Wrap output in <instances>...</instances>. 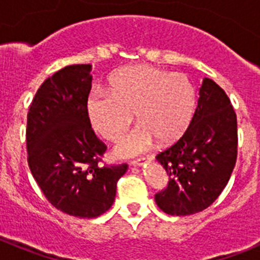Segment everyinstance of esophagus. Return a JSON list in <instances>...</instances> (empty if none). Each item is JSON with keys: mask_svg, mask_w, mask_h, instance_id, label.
Masks as SVG:
<instances>
[{"mask_svg": "<svg viewBox=\"0 0 260 260\" xmlns=\"http://www.w3.org/2000/svg\"><path fill=\"white\" fill-rule=\"evenodd\" d=\"M144 160H146V158H144V157L135 158V160H132V161H130V164L134 165V167H138V165H142V162H143ZM147 160H152V156H150V157L147 158Z\"/></svg>", "mask_w": 260, "mask_h": 260, "instance_id": "34e87169", "label": "esophagus"}]
</instances>
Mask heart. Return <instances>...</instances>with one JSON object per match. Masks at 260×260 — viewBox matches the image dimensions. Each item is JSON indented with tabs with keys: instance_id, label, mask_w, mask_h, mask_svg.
Instances as JSON below:
<instances>
[{
	"instance_id": "1",
	"label": "heart",
	"mask_w": 260,
	"mask_h": 260,
	"mask_svg": "<svg viewBox=\"0 0 260 260\" xmlns=\"http://www.w3.org/2000/svg\"><path fill=\"white\" fill-rule=\"evenodd\" d=\"M197 103L191 80L151 65L123 68L109 79L107 89L95 88L87 99V114L95 132L108 141H119L137 113L141 125L117 146L133 156L148 150L153 141L172 143L189 126Z\"/></svg>"
}]
</instances>
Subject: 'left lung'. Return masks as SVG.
<instances>
[{"label": "left lung", "instance_id": "obj_1", "mask_svg": "<svg viewBox=\"0 0 260 260\" xmlns=\"http://www.w3.org/2000/svg\"><path fill=\"white\" fill-rule=\"evenodd\" d=\"M237 116L224 89L204 78L198 105L182 137L156 155L168 174L155 194L168 215H191L217 199L237 160Z\"/></svg>", "mask_w": 260, "mask_h": 260}]
</instances>
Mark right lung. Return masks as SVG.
Masks as SVG:
<instances>
[{"instance_id": "obj_1", "label": "right lung", "mask_w": 260, "mask_h": 260, "mask_svg": "<svg viewBox=\"0 0 260 260\" xmlns=\"http://www.w3.org/2000/svg\"><path fill=\"white\" fill-rule=\"evenodd\" d=\"M91 65H70L47 78L27 114V161L45 198L62 212L92 219L113 204L127 164L100 165L107 146L87 114Z\"/></svg>"}]
</instances>
